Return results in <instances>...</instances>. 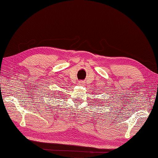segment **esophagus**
<instances>
[{"mask_svg":"<svg viewBox=\"0 0 158 158\" xmlns=\"http://www.w3.org/2000/svg\"><path fill=\"white\" fill-rule=\"evenodd\" d=\"M79 84L81 85V86H84L85 85V82L84 81H79Z\"/></svg>","mask_w":158,"mask_h":158,"instance_id":"34e87169","label":"esophagus"}]
</instances>
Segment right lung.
Returning a JSON list of instances; mask_svg holds the SVG:
<instances>
[{
  "label": "right lung",
  "instance_id": "obj_1",
  "mask_svg": "<svg viewBox=\"0 0 158 158\" xmlns=\"http://www.w3.org/2000/svg\"><path fill=\"white\" fill-rule=\"evenodd\" d=\"M52 97H53V96H52Z\"/></svg>",
  "mask_w": 158,
  "mask_h": 158
}]
</instances>
